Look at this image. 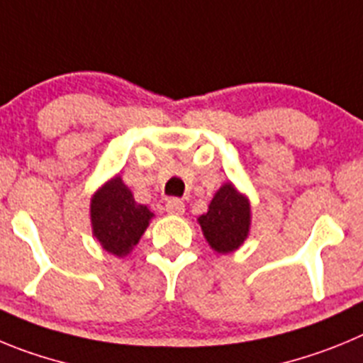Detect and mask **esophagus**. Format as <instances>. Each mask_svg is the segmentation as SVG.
<instances>
[{
	"instance_id": "34e87169",
	"label": "esophagus",
	"mask_w": 363,
	"mask_h": 363,
	"mask_svg": "<svg viewBox=\"0 0 363 363\" xmlns=\"http://www.w3.org/2000/svg\"><path fill=\"white\" fill-rule=\"evenodd\" d=\"M166 211L172 215H182L184 213V202L181 199H168L166 201Z\"/></svg>"
}]
</instances>
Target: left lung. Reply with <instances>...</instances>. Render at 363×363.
<instances>
[{
  "label": "left lung",
  "mask_w": 363,
  "mask_h": 363,
  "mask_svg": "<svg viewBox=\"0 0 363 363\" xmlns=\"http://www.w3.org/2000/svg\"><path fill=\"white\" fill-rule=\"evenodd\" d=\"M204 237L218 253H230L244 242L250 231V202L231 184H224L199 218Z\"/></svg>",
  "instance_id": "1"
}]
</instances>
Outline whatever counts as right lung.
Returning <instances> with one entry per match:
<instances>
[{
    "mask_svg": "<svg viewBox=\"0 0 363 363\" xmlns=\"http://www.w3.org/2000/svg\"><path fill=\"white\" fill-rule=\"evenodd\" d=\"M152 211L133 201V195L119 177L94 195L92 199V226L94 235L110 253L126 255L145 233Z\"/></svg>",
    "mask_w": 363,
    "mask_h": 363,
    "instance_id": "add662e5",
    "label": "right lung"
}]
</instances>
